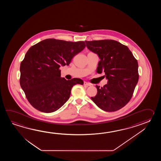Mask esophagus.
<instances>
[{
  "mask_svg": "<svg viewBox=\"0 0 161 161\" xmlns=\"http://www.w3.org/2000/svg\"><path fill=\"white\" fill-rule=\"evenodd\" d=\"M83 85L85 86H90L92 85L90 83H87V82H84Z\"/></svg>",
  "mask_w": 161,
  "mask_h": 161,
  "instance_id": "34e87169",
  "label": "esophagus"
}]
</instances>
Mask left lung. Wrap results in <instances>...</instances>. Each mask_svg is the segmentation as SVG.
<instances>
[{
  "mask_svg": "<svg viewBox=\"0 0 161 161\" xmlns=\"http://www.w3.org/2000/svg\"><path fill=\"white\" fill-rule=\"evenodd\" d=\"M89 50L99 56L97 72H105L107 84L96 85L97 94L91 99L100 109L114 112L130 101L139 80L138 63L127 46L113 40L85 41Z\"/></svg>",
  "mask_w": 161,
  "mask_h": 161,
  "instance_id": "1",
  "label": "left lung"
}]
</instances>
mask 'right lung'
<instances>
[{
	"label": "right lung",
	"mask_w": 161,
	"mask_h": 161,
	"mask_svg": "<svg viewBox=\"0 0 161 161\" xmlns=\"http://www.w3.org/2000/svg\"><path fill=\"white\" fill-rule=\"evenodd\" d=\"M85 47L84 41L54 38L31 47L21 62L19 82L31 106L42 112H53L68 101L74 86L83 84L79 78H62L59 69L69 65L74 56Z\"/></svg>",
	"instance_id": "right-lung-1"
}]
</instances>
